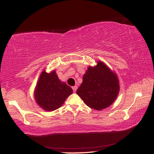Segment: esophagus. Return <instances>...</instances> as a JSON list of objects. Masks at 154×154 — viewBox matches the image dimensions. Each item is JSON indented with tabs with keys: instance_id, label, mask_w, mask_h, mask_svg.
Here are the masks:
<instances>
[{
	"instance_id": "esophagus-1",
	"label": "esophagus",
	"mask_w": 154,
	"mask_h": 154,
	"mask_svg": "<svg viewBox=\"0 0 154 154\" xmlns=\"http://www.w3.org/2000/svg\"><path fill=\"white\" fill-rule=\"evenodd\" d=\"M72 90H73V92H75L77 91V85H75V86H73L72 88Z\"/></svg>"
}]
</instances>
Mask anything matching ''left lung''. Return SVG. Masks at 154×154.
<instances>
[{
    "instance_id": "8db88e82",
    "label": "left lung",
    "mask_w": 154,
    "mask_h": 154,
    "mask_svg": "<svg viewBox=\"0 0 154 154\" xmlns=\"http://www.w3.org/2000/svg\"><path fill=\"white\" fill-rule=\"evenodd\" d=\"M89 66L77 94L87 106L96 110L110 106L115 101L120 90L116 74L102 61Z\"/></svg>"
}]
</instances>
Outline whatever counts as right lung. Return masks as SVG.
Masks as SVG:
<instances>
[{
  "mask_svg": "<svg viewBox=\"0 0 154 154\" xmlns=\"http://www.w3.org/2000/svg\"><path fill=\"white\" fill-rule=\"evenodd\" d=\"M72 93V89L60 82L55 71L50 73L42 72L34 91L37 104L46 111H53L60 108Z\"/></svg>",
  "mask_w": 154,
  "mask_h": 154,
  "instance_id": "right-lung-1",
  "label": "right lung"
}]
</instances>
